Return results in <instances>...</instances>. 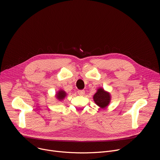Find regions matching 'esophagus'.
Masks as SVG:
<instances>
[{
    "label": "esophagus",
    "instance_id": "obj_1",
    "mask_svg": "<svg viewBox=\"0 0 160 160\" xmlns=\"http://www.w3.org/2000/svg\"><path fill=\"white\" fill-rule=\"evenodd\" d=\"M78 95H79L82 96V95H84V93H85V91H83V90H78Z\"/></svg>",
    "mask_w": 160,
    "mask_h": 160
}]
</instances>
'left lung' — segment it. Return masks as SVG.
Masks as SVG:
<instances>
[{
  "label": "left lung",
  "mask_w": 160,
  "mask_h": 160,
  "mask_svg": "<svg viewBox=\"0 0 160 160\" xmlns=\"http://www.w3.org/2000/svg\"><path fill=\"white\" fill-rule=\"evenodd\" d=\"M93 100L97 105L100 108H105L109 103L110 102L111 96L110 94L104 90V89L100 88L97 89V93L93 96Z\"/></svg>",
  "instance_id": "obj_1"
}]
</instances>
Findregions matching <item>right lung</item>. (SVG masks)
<instances>
[{"mask_svg": "<svg viewBox=\"0 0 160 160\" xmlns=\"http://www.w3.org/2000/svg\"><path fill=\"white\" fill-rule=\"evenodd\" d=\"M66 95H67V93L65 91H64L63 90H60L56 94V98L59 100H62L65 98Z\"/></svg>", "mask_w": 160, "mask_h": 160, "instance_id": "1", "label": "right lung"}]
</instances>
